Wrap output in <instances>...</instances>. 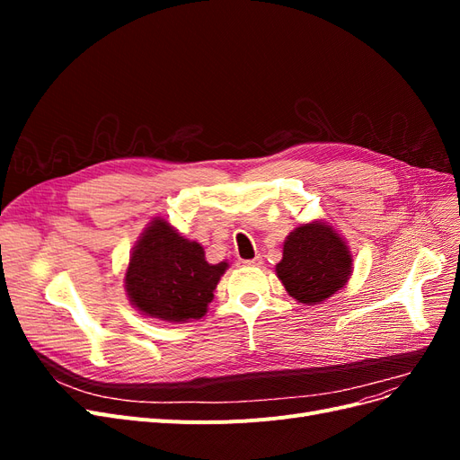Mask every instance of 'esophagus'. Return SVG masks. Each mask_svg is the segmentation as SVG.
I'll list each match as a JSON object with an SVG mask.
<instances>
[{
    "label": "esophagus",
    "instance_id": "esophagus-1",
    "mask_svg": "<svg viewBox=\"0 0 460 460\" xmlns=\"http://www.w3.org/2000/svg\"><path fill=\"white\" fill-rule=\"evenodd\" d=\"M243 264H247V267H259V264H262V257H261V255H257L255 259L243 261Z\"/></svg>",
    "mask_w": 460,
    "mask_h": 460
}]
</instances>
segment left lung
<instances>
[{
  "label": "left lung",
  "instance_id": "8db88e82",
  "mask_svg": "<svg viewBox=\"0 0 460 460\" xmlns=\"http://www.w3.org/2000/svg\"><path fill=\"white\" fill-rule=\"evenodd\" d=\"M351 264L349 247L340 234L326 222H311L289 232L276 274L291 297L316 305L347 284Z\"/></svg>",
  "mask_w": 460,
  "mask_h": 460
}]
</instances>
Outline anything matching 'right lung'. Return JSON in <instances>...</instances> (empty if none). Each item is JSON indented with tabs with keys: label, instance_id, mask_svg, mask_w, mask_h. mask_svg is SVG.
<instances>
[{
	"label": "right lung",
	"instance_id": "1",
	"mask_svg": "<svg viewBox=\"0 0 460 460\" xmlns=\"http://www.w3.org/2000/svg\"><path fill=\"white\" fill-rule=\"evenodd\" d=\"M228 262L208 264L198 242L155 218L134 245L124 288L134 307L166 323L201 318Z\"/></svg>",
	"mask_w": 460,
	"mask_h": 460
}]
</instances>
